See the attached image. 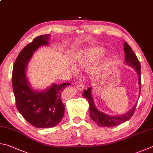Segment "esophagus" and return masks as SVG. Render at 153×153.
Segmentation results:
<instances>
[{
    "instance_id": "obj_1",
    "label": "esophagus",
    "mask_w": 153,
    "mask_h": 153,
    "mask_svg": "<svg viewBox=\"0 0 153 153\" xmlns=\"http://www.w3.org/2000/svg\"><path fill=\"white\" fill-rule=\"evenodd\" d=\"M76 88L79 89V91H82L83 89H84V85L82 83H78L76 85Z\"/></svg>"
}]
</instances>
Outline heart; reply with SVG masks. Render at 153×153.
<instances>
[{
  "instance_id": "b5f03b06",
  "label": "heart",
  "mask_w": 153,
  "mask_h": 153,
  "mask_svg": "<svg viewBox=\"0 0 153 153\" xmlns=\"http://www.w3.org/2000/svg\"><path fill=\"white\" fill-rule=\"evenodd\" d=\"M104 51L100 48H89V49L81 51L78 53L76 57V60L80 67L87 68L91 65L92 62L95 59L102 55ZM73 70L74 71H76V68L74 67ZM92 77L93 79H96L97 77V74H92Z\"/></svg>"
}]
</instances>
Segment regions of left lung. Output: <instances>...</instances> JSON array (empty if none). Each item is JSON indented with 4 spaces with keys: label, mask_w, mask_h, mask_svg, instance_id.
Wrapping results in <instances>:
<instances>
[{
    "label": "left lung",
    "mask_w": 153,
    "mask_h": 153,
    "mask_svg": "<svg viewBox=\"0 0 153 153\" xmlns=\"http://www.w3.org/2000/svg\"><path fill=\"white\" fill-rule=\"evenodd\" d=\"M124 50H125V63L131 67H133L136 70L137 73L139 75V88H141V80H140V64L139 59L135 55L133 51L130 46L126 42H124ZM140 93H139L140 94ZM83 97H85L88 100L89 103V107H90V116L92 120L96 123L98 125L100 126H114L126 122L131 119L134 114V112L136 108V104L133 106V108L131 109L128 112H126L125 114L120 116H110V115L106 114L105 113L100 112L97 110L96 106L93 102V97L91 94V87H88L86 90L83 92Z\"/></svg>",
    "instance_id": "obj_1"
}]
</instances>
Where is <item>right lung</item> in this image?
<instances>
[{
    "label": "right lung",
    "mask_w": 153,
    "mask_h": 153,
    "mask_svg": "<svg viewBox=\"0 0 153 153\" xmlns=\"http://www.w3.org/2000/svg\"><path fill=\"white\" fill-rule=\"evenodd\" d=\"M49 34L36 37L20 52L14 63L13 88L16 106L27 122L37 128L55 126L62 120L65 112L61 93L69 82L53 84L45 91L32 89L26 75V67L34 52L42 45L48 44Z\"/></svg>",
    "instance_id": "add662e5"
}]
</instances>
